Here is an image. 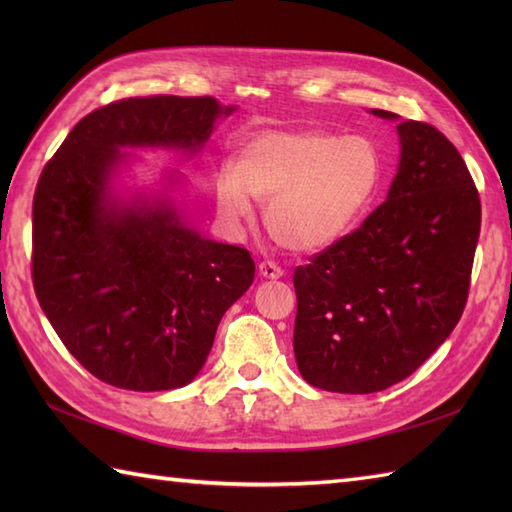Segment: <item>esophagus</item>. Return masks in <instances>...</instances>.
<instances>
[{"label":"esophagus","mask_w":512,"mask_h":512,"mask_svg":"<svg viewBox=\"0 0 512 512\" xmlns=\"http://www.w3.org/2000/svg\"><path fill=\"white\" fill-rule=\"evenodd\" d=\"M259 275H262L264 279H279L281 275H284V270H281L275 262H262L259 264Z\"/></svg>","instance_id":"esophagus-1"}]
</instances>
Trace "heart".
Returning <instances> with one entry per match:
<instances>
[{"label":"heart","mask_w":512,"mask_h":512,"mask_svg":"<svg viewBox=\"0 0 512 512\" xmlns=\"http://www.w3.org/2000/svg\"><path fill=\"white\" fill-rule=\"evenodd\" d=\"M383 154L365 136L321 129H270L244 140L235 167L215 173V204L226 226L253 220L255 200L266 206L275 242L317 253L361 222L383 182Z\"/></svg>","instance_id":"b5f03b06"}]
</instances>
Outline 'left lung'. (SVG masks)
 I'll list each match as a JSON object with an SVG mask.
<instances>
[{
  "mask_svg": "<svg viewBox=\"0 0 512 512\" xmlns=\"http://www.w3.org/2000/svg\"><path fill=\"white\" fill-rule=\"evenodd\" d=\"M396 129L400 162L387 200L292 277L297 367L325 391L374 394L405 380L447 341L469 297L480 193L436 127Z\"/></svg>",
  "mask_w": 512,
  "mask_h": 512,
  "instance_id": "1",
  "label": "left lung"
}]
</instances>
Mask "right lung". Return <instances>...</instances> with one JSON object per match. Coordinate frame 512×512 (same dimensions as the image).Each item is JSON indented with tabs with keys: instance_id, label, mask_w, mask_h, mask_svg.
Masks as SVG:
<instances>
[{
	"instance_id": "right-lung-1",
	"label": "right lung",
	"mask_w": 512,
	"mask_h": 512,
	"mask_svg": "<svg viewBox=\"0 0 512 512\" xmlns=\"http://www.w3.org/2000/svg\"><path fill=\"white\" fill-rule=\"evenodd\" d=\"M233 112L213 96L116 101L81 118L41 171L32 284L68 352L107 385L191 383L224 312L253 284L248 250L202 237L169 195L125 200L112 187L129 158L121 149L195 156L217 118Z\"/></svg>"
}]
</instances>
